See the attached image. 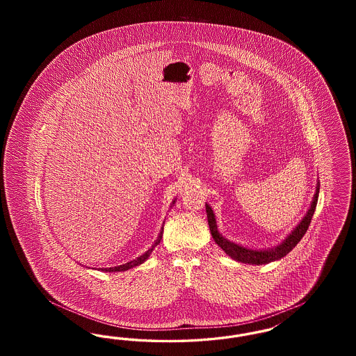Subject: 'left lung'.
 Returning <instances> with one entry per match:
<instances>
[{"label": "left lung", "instance_id": "8db88e82", "mask_svg": "<svg viewBox=\"0 0 356 356\" xmlns=\"http://www.w3.org/2000/svg\"><path fill=\"white\" fill-rule=\"evenodd\" d=\"M319 189H321V186L318 184V186H316V193L314 196V200H312V204H311V207H309L305 219L300 221V224L289 234V236L280 245H277L276 248L267 250V251H256V250H248V248H244L241 245H237L235 243L228 241L227 238L221 236L219 231H218L216 220H215V215H213L212 208L208 204H205L207 218H208V224H209V229H211L212 237L215 238L216 244L220 247L225 254H229L232 259H235L237 261L259 266V264H266V263H270V261L279 260V259L284 257L288 252H291L295 248V245L300 241V238L305 236V232H307V229H308V227L311 224V220H312L316 204H318Z\"/></svg>", "mask_w": 356, "mask_h": 356}]
</instances>
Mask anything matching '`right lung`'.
Here are the masks:
<instances>
[{
  "label": "right lung",
  "mask_w": 356,
  "mask_h": 356,
  "mask_svg": "<svg viewBox=\"0 0 356 356\" xmlns=\"http://www.w3.org/2000/svg\"><path fill=\"white\" fill-rule=\"evenodd\" d=\"M161 236H163V232L160 234V236L159 238L156 240V243L153 244L152 248L151 250H148L147 252L144 254H141L140 257H137L135 259L134 261H129V263H127V264H122V266H118V267H111V268H100L102 271L105 272H118V271H127V270H129V268H132V267H135V266H138V264H141V263H144L147 259H148V256L151 254V252L153 251V248L160 243V240H161Z\"/></svg>",
  "instance_id": "right-lung-1"
}]
</instances>
